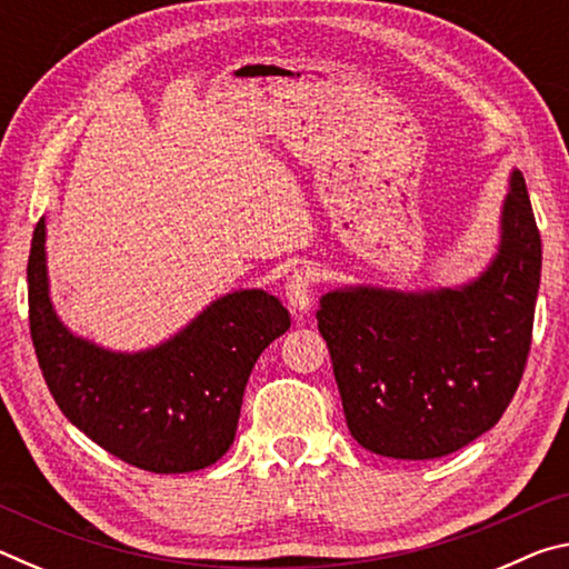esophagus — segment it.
<instances>
[{
	"label": "esophagus",
	"instance_id": "obj_1",
	"mask_svg": "<svg viewBox=\"0 0 569 569\" xmlns=\"http://www.w3.org/2000/svg\"><path fill=\"white\" fill-rule=\"evenodd\" d=\"M286 298L293 313H306L313 301V276L308 271H293L286 281Z\"/></svg>",
	"mask_w": 569,
	"mask_h": 569
}]
</instances>
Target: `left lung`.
Listing matches in <instances>:
<instances>
[{"label":"left lung","mask_w":569,"mask_h":569,"mask_svg":"<svg viewBox=\"0 0 569 569\" xmlns=\"http://www.w3.org/2000/svg\"><path fill=\"white\" fill-rule=\"evenodd\" d=\"M539 273L542 240L515 170L499 256L475 283L323 293L316 319L351 437L381 457L439 459L492 429L522 381Z\"/></svg>","instance_id":"1"}]
</instances>
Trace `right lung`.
Segmentation results:
<instances>
[{
  "mask_svg": "<svg viewBox=\"0 0 569 569\" xmlns=\"http://www.w3.org/2000/svg\"><path fill=\"white\" fill-rule=\"evenodd\" d=\"M27 301L32 346L57 407L112 457L156 475L198 471L226 455L253 363L291 326L276 296L238 291L158 349H98L67 331L52 311L44 218L27 261Z\"/></svg>",
  "mask_w": 569,
  "mask_h": 569,
  "instance_id": "add662e5",
  "label": "right lung"
}]
</instances>
